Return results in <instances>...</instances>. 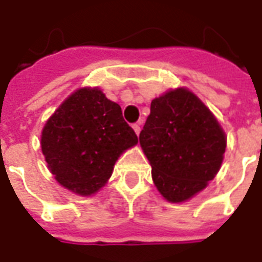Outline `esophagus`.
Masks as SVG:
<instances>
[{"label":"esophagus","mask_w":262,"mask_h":262,"mask_svg":"<svg viewBox=\"0 0 262 262\" xmlns=\"http://www.w3.org/2000/svg\"><path fill=\"white\" fill-rule=\"evenodd\" d=\"M133 130H135V133L137 136L140 135V130H141V127H140V123H135V125H133Z\"/></svg>","instance_id":"obj_1"}]
</instances>
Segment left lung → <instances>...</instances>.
<instances>
[{"label": "left lung", "mask_w": 262, "mask_h": 262, "mask_svg": "<svg viewBox=\"0 0 262 262\" xmlns=\"http://www.w3.org/2000/svg\"><path fill=\"white\" fill-rule=\"evenodd\" d=\"M140 145L154 184L166 201H188L207 187L224 159L227 136L203 101L187 88L151 101Z\"/></svg>", "instance_id": "left-lung-1"}]
</instances>
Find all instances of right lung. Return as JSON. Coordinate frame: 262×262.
<instances>
[{"label": "right lung", "instance_id": "add662e5", "mask_svg": "<svg viewBox=\"0 0 262 262\" xmlns=\"http://www.w3.org/2000/svg\"><path fill=\"white\" fill-rule=\"evenodd\" d=\"M139 143L121 105L99 88H79L52 114L41 148L56 181L71 192L91 196L113 174L121 154Z\"/></svg>", "mask_w": 262, "mask_h": 262}]
</instances>
